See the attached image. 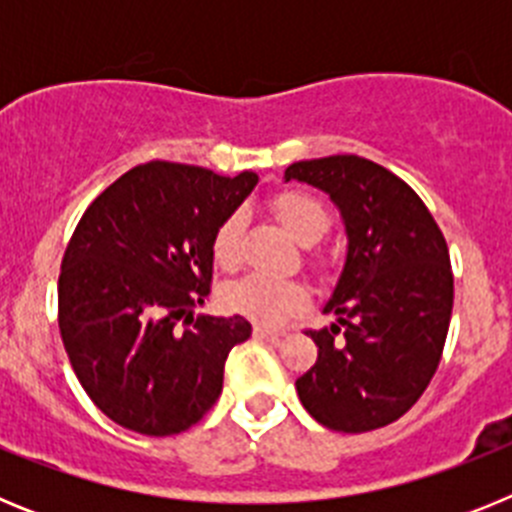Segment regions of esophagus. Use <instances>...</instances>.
<instances>
[{"label":"esophagus","mask_w":512,"mask_h":512,"mask_svg":"<svg viewBox=\"0 0 512 512\" xmlns=\"http://www.w3.org/2000/svg\"><path fill=\"white\" fill-rule=\"evenodd\" d=\"M253 336L266 338V341H279L284 336V330L277 328H266V325H253Z\"/></svg>","instance_id":"34e87169"}]
</instances>
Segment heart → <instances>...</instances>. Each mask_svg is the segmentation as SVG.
I'll return each instance as SVG.
<instances>
[{
  "instance_id": "heart-1",
  "label": "heart",
  "mask_w": 512,
  "mask_h": 512,
  "mask_svg": "<svg viewBox=\"0 0 512 512\" xmlns=\"http://www.w3.org/2000/svg\"><path fill=\"white\" fill-rule=\"evenodd\" d=\"M271 210L279 217V223L289 230V235L302 246L318 243L333 225L328 205L302 189H284V192L274 194ZM243 228H246L243 212H230L212 235V256L223 269L233 271L241 266ZM310 264L320 266V259L310 256ZM223 300L230 310L241 312L256 323L279 325L305 307L307 289L295 279H271L264 274H251V277L230 284Z\"/></svg>"
}]
</instances>
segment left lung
Here are the masks:
<instances>
[{
	"label": "left lung",
	"mask_w": 512,
	"mask_h": 512,
	"mask_svg": "<svg viewBox=\"0 0 512 512\" xmlns=\"http://www.w3.org/2000/svg\"><path fill=\"white\" fill-rule=\"evenodd\" d=\"M330 194L341 210L348 253L330 328L307 330L318 361L297 395L330 431L364 433L413 408L438 369L454 307L449 246L428 207L400 176L361 156L287 166Z\"/></svg>",
	"instance_id": "obj_1"
}]
</instances>
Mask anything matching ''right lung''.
Listing matches in <instances>:
<instances>
[{"mask_svg":"<svg viewBox=\"0 0 512 512\" xmlns=\"http://www.w3.org/2000/svg\"><path fill=\"white\" fill-rule=\"evenodd\" d=\"M256 182L151 161L81 215L61 261L58 328L84 392L122 428L174 436L223 392L225 359L251 323L189 310L210 295L217 225Z\"/></svg>","mask_w":512,"mask_h":512,"instance_id":"add662e5","label":"right lung"}]
</instances>
